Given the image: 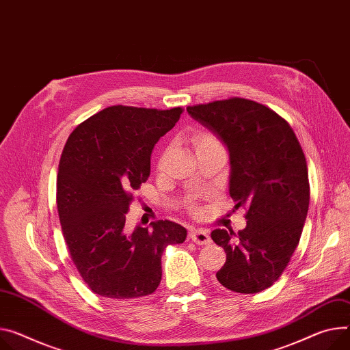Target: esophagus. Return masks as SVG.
I'll list each match as a JSON object with an SVG mask.
<instances>
[{
    "mask_svg": "<svg viewBox=\"0 0 350 350\" xmlns=\"http://www.w3.org/2000/svg\"><path fill=\"white\" fill-rule=\"evenodd\" d=\"M189 238L198 245H208L211 243V238H210L208 232L206 230H202V228L191 230L189 231Z\"/></svg>",
    "mask_w": 350,
    "mask_h": 350,
    "instance_id": "34e87169",
    "label": "esophagus"
}]
</instances>
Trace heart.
I'll return each instance as SVG.
<instances>
[{
  "label": "heart",
  "instance_id": "1",
  "mask_svg": "<svg viewBox=\"0 0 350 350\" xmlns=\"http://www.w3.org/2000/svg\"><path fill=\"white\" fill-rule=\"evenodd\" d=\"M192 144H193V148L196 151V154H199L200 151L203 150H207V148H213V147H219L220 146V142L217 140V137L214 136V134L206 131V130H199L196 133H193L192 136ZM164 158H165V154L159 158V167L163 165L164 163Z\"/></svg>",
  "mask_w": 350,
  "mask_h": 350
}]
</instances>
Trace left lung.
Returning <instances> with one entry per match:
<instances>
[{
	"instance_id": "8db88e82",
	"label": "left lung",
	"mask_w": 350,
	"mask_h": 350,
	"mask_svg": "<svg viewBox=\"0 0 350 350\" xmlns=\"http://www.w3.org/2000/svg\"><path fill=\"white\" fill-rule=\"evenodd\" d=\"M230 152V196L247 208V227L214 230L227 259L217 282L235 293L271 287L299 245L310 203L308 170L290 124L267 106L230 98L186 107Z\"/></svg>"
}]
</instances>
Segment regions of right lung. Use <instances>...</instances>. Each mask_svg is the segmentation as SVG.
Instances as JSON below:
<instances>
[{
  "label": "right lung",
  "mask_w": 350,
  "mask_h": 350,
  "mask_svg": "<svg viewBox=\"0 0 350 350\" xmlns=\"http://www.w3.org/2000/svg\"><path fill=\"white\" fill-rule=\"evenodd\" d=\"M182 112L109 106L78 124L64 146L60 224L77 271L100 297L129 301L154 293L164 250L186 239V228L170 220L124 230L133 192L150 176L152 148Z\"/></svg>",
  "instance_id": "obj_1"
}]
</instances>
